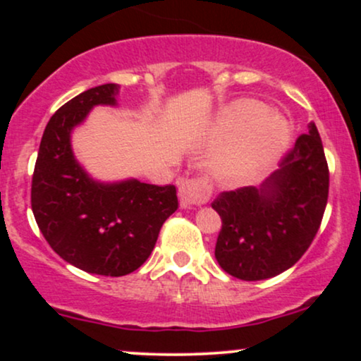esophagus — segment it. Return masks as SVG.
I'll use <instances>...</instances> for the list:
<instances>
[{
    "label": "esophagus",
    "mask_w": 361,
    "mask_h": 361,
    "mask_svg": "<svg viewBox=\"0 0 361 361\" xmlns=\"http://www.w3.org/2000/svg\"><path fill=\"white\" fill-rule=\"evenodd\" d=\"M210 197V186L202 178L183 180L178 186V198L181 209H192L195 205L205 204Z\"/></svg>",
    "instance_id": "34e87169"
}]
</instances>
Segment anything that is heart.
Here are the masks:
<instances>
[{
  "label": "heart",
  "mask_w": 361,
  "mask_h": 361,
  "mask_svg": "<svg viewBox=\"0 0 361 361\" xmlns=\"http://www.w3.org/2000/svg\"><path fill=\"white\" fill-rule=\"evenodd\" d=\"M221 134L226 137H238L255 130L252 137L241 154L219 169L222 180H238L250 175L255 169L271 163L287 147L290 126L279 115H270V110L256 102H243L224 111L221 118Z\"/></svg>",
  "instance_id": "1"
}]
</instances>
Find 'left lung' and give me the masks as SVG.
<instances>
[{
    "instance_id": "left-lung-1",
    "label": "left lung",
    "mask_w": 361,
    "mask_h": 361,
    "mask_svg": "<svg viewBox=\"0 0 361 361\" xmlns=\"http://www.w3.org/2000/svg\"><path fill=\"white\" fill-rule=\"evenodd\" d=\"M279 169L258 186L214 200L222 229L215 244L221 268L239 280L280 275L302 258L321 226L329 171L316 123H309Z\"/></svg>"
}]
</instances>
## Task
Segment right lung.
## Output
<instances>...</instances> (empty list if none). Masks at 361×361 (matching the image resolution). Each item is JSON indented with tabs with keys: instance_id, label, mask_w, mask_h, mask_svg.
Wrapping results in <instances>:
<instances>
[{
	"instance_id": "add662e5",
	"label": "right lung",
	"mask_w": 361,
	"mask_h": 361,
	"mask_svg": "<svg viewBox=\"0 0 361 361\" xmlns=\"http://www.w3.org/2000/svg\"><path fill=\"white\" fill-rule=\"evenodd\" d=\"M118 93L109 82L62 105L45 127L32 178V210L45 241L73 267L105 276L137 270L178 209L173 185L100 181L74 156V128L94 106H117Z\"/></svg>"
}]
</instances>
